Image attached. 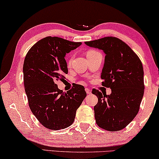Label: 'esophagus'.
Returning a JSON list of instances; mask_svg holds the SVG:
<instances>
[{"mask_svg":"<svg viewBox=\"0 0 159 159\" xmlns=\"http://www.w3.org/2000/svg\"><path fill=\"white\" fill-rule=\"evenodd\" d=\"M85 91H86V93H88V94H90V93H91V90L89 88H85Z\"/></svg>","mask_w":159,"mask_h":159,"instance_id":"1","label":"esophagus"}]
</instances>
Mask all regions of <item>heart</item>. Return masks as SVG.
<instances>
[{"mask_svg":"<svg viewBox=\"0 0 159 159\" xmlns=\"http://www.w3.org/2000/svg\"><path fill=\"white\" fill-rule=\"evenodd\" d=\"M95 53H97V51H94V50H90V51H88V52H87V56H88V55H92V54ZM71 58L70 60L69 61V65L71 64Z\"/></svg>","mask_w":159,"mask_h":159,"instance_id":"1","label":"heart"}]
</instances>
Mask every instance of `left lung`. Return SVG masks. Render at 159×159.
<instances>
[{
    "label": "left lung",
    "mask_w": 159,
    "mask_h": 159,
    "mask_svg": "<svg viewBox=\"0 0 159 159\" xmlns=\"http://www.w3.org/2000/svg\"><path fill=\"white\" fill-rule=\"evenodd\" d=\"M106 54L102 69V85L111 89L106 95L93 89L98 102L94 106L98 127L108 131H119L133 120L140 109L144 94L142 62L129 45L115 37H106L84 43Z\"/></svg>",
    "instance_id": "8db88e82"
}]
</instances>
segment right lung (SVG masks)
Returning <instances> with one entry per match:
<instances>
[{"mask_svg": "<svg viewBox=\"0 0 159 159\" xmlns=\"http://www.w3.org/2000/svg\"><path fill=\"white\" fill-rule=\"evenodd\" d=\"M82 43L58 37H46L37 42L24 61V84L32 114L45 128L64 129L72 125L76 111L86 97L84 88L75 84L67 92L56 82L68 73L65 56Z\"/></svg>", "mask_w": 159, "mask_h": 159, "instance_id": "right-lung-1", "label": "right lung"}]
</instances>
